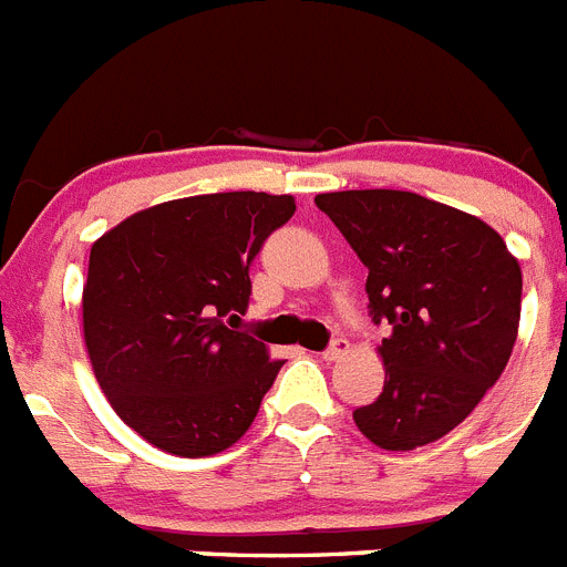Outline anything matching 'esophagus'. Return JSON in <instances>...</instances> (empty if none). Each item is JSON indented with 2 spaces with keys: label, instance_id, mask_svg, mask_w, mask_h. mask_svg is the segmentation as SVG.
<instances>
[{
  "label": "esophagus",
  "instance_id": "34e87169",
  "mask_svg": "<svg viewBox=\"0 0 567 567\" xmlns=\"http://www.w3.org/2000/svg\"><path fill=\"white\" fill-rule=\"evenodd\" d=\"M346 352H349V340L338 338V340H332V346H329L327 352H323V360H329V363H332V360L343 358Z\"/></svg>",
  "mask_w": 567,
  "mask_h": 567
}]
</instances>
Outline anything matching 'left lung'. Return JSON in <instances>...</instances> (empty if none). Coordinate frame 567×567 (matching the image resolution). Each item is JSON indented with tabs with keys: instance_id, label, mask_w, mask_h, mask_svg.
Returning <instances> with one entry per match:
<instances>
[{
	"instance_id": "left-lung-1",
	"label": "left lung",
	"mask_w": 567,
	"mask_h": 567,
	"mask_svg": "<svg viewBox=\"0 0 567 567\" xmlns=\"http://www.w3.org/2000/svg\"><path fill=\"white\" fill-rule=\"evenodd\" d=\"M369 269L385 383L354 409L363 437L412 452L457 429L497 383L519 329L523 272L477 215L403 189H343L315 198Z\"/></svg>"
}]
</instances>
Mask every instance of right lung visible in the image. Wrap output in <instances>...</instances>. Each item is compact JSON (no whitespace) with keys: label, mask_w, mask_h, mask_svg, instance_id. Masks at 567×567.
<instances>
[{"label":"right lung","mask_w":567,"mask_h":567,"mask_svg":"<svg viewBox=\"0 0 567 567\" xmlns=\"http://www.w3.org/2000/svg\"><path fill=\"white\" fill-rule=\"evenodd\" d=\"M292 215V195H193L130 215L90 249V363L115 414L155 449L209 457L252 425L284 363L235 327L249 264Z\"/></svg>","instance_id":"right-lung-1"}]
</instances>
